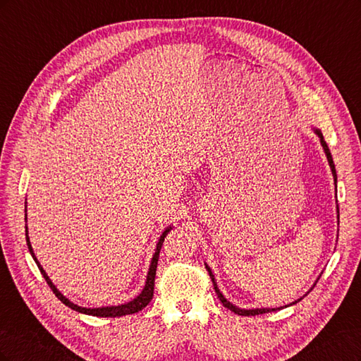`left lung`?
Segmentation results:
<instances>
[{
	"label": "left lung",
	"instance_id": "obj_1",
	"mask_svg": "<svg viewBox=\"0 0 361 361\" xmlns=\"http://www.w3.org/2000/svg\"><path fill=\"white\" fill-rule=\"evenodd\" d=\"M314 133H316V135H318L319 138H321V145H322V147H324V152H325V155H326V159H329V164H330V167H331V171H333V178H334V183L337 182V174H336V169H334V162H333V158H331V154H330V149H329V146H326V143H325V140H324V135H322V133L319 129H314ZM337 212H338V207H337ZM206 269H207V272H209V276H211V279H212V283H214V289H215V292H216V295H218V298H220V301L223 302V305L224 307H227L228 310H232V312H235L236 314H241V316H256V314H262V313H267V312H274V310H277V309H250V310H245V309H239V307H236V305H233L232 302H228L224 297H223V293L220 292V289H218V286H216V283H215V279H214V274H212V271H211V268L206 265ZM302 298H300V300H297V301H293L292 304H297L298 301H301ZM280 309H283V307H279V310Z\"/></svg>",
	"mask_w": 361,
	"mask_h": 361
}]
</instances>
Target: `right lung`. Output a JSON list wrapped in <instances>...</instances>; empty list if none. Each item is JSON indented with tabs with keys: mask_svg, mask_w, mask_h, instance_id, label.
Masks as SVG:
<instances>
[{
	"mask_svg": "<svg viewBox=\"0 0 361 361\" xmlns=\"http://www.w3.org/2000/svg\"><path fill=\"white\" fill-rule=\"evenodd\" d=\"M25 212H27V206H25ZM25 220H27V214H25ZM171 231V227H167L166 231L162 232L159 241L157 244V250H155V255L154 257H152V262H150V268H149V272H147V279H146V285H145V289L141 290V293L138 295L137 298H134L133 301H129L126 304H120V305H110V307H97V309H87V307H81V305H76L73 304L72 301H69L64 295H61L57 288L52 285V281L49 280V277L47 276L45 269H43L40 267V264L37 262L35 253H32V247L30 244V238H28V231L25 227V236H27V245H28V250L32 256V259H35V262L37 264L40 272L43 279L47 280L48 286L52 289V292L56 293V297L63 302L66 304L68 307H71L72 310L75 312H80V313H85V314H92V316H99V318H117V316H125V314H133V313H137L140 310H143L146 305L150 302V300L154 298V286H155V276H157V267H158V259H159V251H161V247H162V243H164V238L167 236V233Z\"/></svg>",
	"mask_w": 361,
	"mask_h": 361,
	"instance_id": "add662e5",
	"label": "right lung"
}]
</instances>
